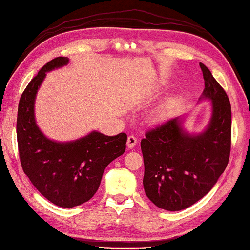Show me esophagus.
<instances>
[{"instance_id":"34e87169","label":"esophagus","mask_w":250,"mask_h":250,"mask_svg":"<svg viewBox=\"0 0 250 250\" xmlns=\"http://www.w3.org/2000/svg\"><path fill=\"white\" fill-rule=\"evenodd\" d=\"M138 139L134 137V135H129L128 137V141H126V146H128L129 149H132V147L137 145Z\"/></svg>"}]
</instances>
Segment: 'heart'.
Returning a JSON list of instances; mask_svg holds the SVG:
<instances>
[{
    "label": "heart",
    "instance_id": "b5f03b06",
    "mask_svg": "<svg viewBox=\"0 0 250 250\" xmlns=\"http://www.w3.org/2000/svg\"><path fill=\"white\" fill-rule=\"evenodd\" d=\"M164 112H166V111H164V110H161V111L159 112V116H163Z\"/></svg>",
    "mask_w": 250,
    "mask_h": 250
}]
</instances>
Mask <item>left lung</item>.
Segmentation results:
<instances>
[{"label":"left lung","instance_id":"8db88e82","mask_svg":"<svg viewBox=\"0 0 250 250\" xmlns=\"http://www.w3.org/2000/svg\"><path fill=\"white\" fill-rule=\"evenodd\" d=\"M200 66L205 80L203 98L213 104L207 129L189 135L175 118L147 130L141 140L146 195L162 209L181 210L195 204L210 191L229 161V99L210 70L202 62Z\"/></svg>","mask_w":250,"mask_h":250}]
</instances>
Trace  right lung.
<instances>
[{
    "label": "right lung",
    "instance_id": "1",
    "mask_svg": "<svg viewBox=\"0 0 250 250\" xmlns=\"http://www.w3.org/2000/svg\"><path fill=\"white\" fill-rule=\"evenodd\" d=\"M67 62V57L52 59L29 82L19 103L16 135L21 164L32 184L55 205L69 208L95 195L104 168L125 153L126 134L91 132L77 141L58 143L41 132L34 119L36 92L46 71Z\"/></svg>",
    "mask_w": 250,
    "mask_h": 250
}]
</instances>
